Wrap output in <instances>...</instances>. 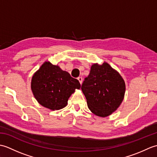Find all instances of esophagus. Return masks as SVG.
Listing matches in <instances>:
<instances>
[{"label": "esophagus", "instance_id": "1", "mask_svg": "<svg viewBox=\"0 0 157 157\" xmlns=\"http://www.w3.org/2000/svg\"><path fill=\"white\" fill-rule=\"evenodd\" d=\"M78 81L79 82V83H80V84H82V81H83V79H82V77H79V78H78Z\"/></svg>", "mask_w": 157, "mask_h": 157}]
</instances>
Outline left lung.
Returning <instances> with one entry per match:
<instances>
[{
    "label": "left lung",
    "mask_w": 157,
    "mask_h": 157,
    "mask_svg": "<svg viewBox=\"0 0 157 157\" xmlns=\"http://www.w3.org/2000/svg\"><path fill=\"white\" fill-rule=\"evenodd\" d=\"M89 109L105 117L115 112L124 98L125 84L119 73L107 63H94L82 85Z\"/></svg>",
    "instance_id": "8db88e82"
}]
</instances>
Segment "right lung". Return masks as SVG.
<instances>
[{
    "instance_id": "add662e5",
    "label": "right lung",
    "mask_w": 157,
    "mask_h": 157,
    "mask_svg": "<svg viewBox=\"0 0 157 157\" xmlns=\"http://www.w3.org/2000/svg\"><path fill=\"white\" fill-rule=\"evenodd\" d=\"M80 87L78 79L49 61L43 63L33 75L31 82L36 101L52 111L64 108L75 90Z\"/></svg>"
}]
</instances>
